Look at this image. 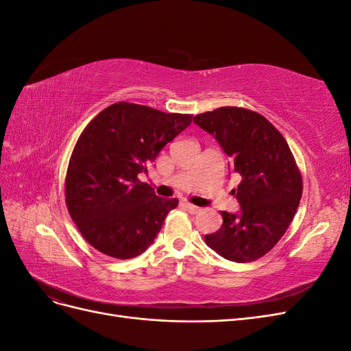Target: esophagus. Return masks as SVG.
Here are the masks:
<instances>
[{"label":"esophagus","instance_id":"1","mask_svg":"<svg viewBox=\"0 0 351 351\" xmlns=\"http://www.w3.org/2000/svg\"><path fill=\"white\" fill-rule=\"evenodd\" d=\"M183 208L189 212V214H197V212L200 210L199 206H195V205H192V204H189V202H184Z\"/></svg>","mask_w":351,"mask_h":351}]
</instances>
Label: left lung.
<instances>
[{
    "label": "left lung",
    "instance_id": "8db88e82",
    "mask_svg": "<svg viewBox=\"0 0 351 351\" xmlns=\"http://www.w3.org/2000/svg\"><path fill=\"white\" fill-rule=\"evenodd\" d=\"M193 123L215 137L241 178L232 190L240 212L221 210L222 226L205 243L228 261H256L284 236L302 199V174L289 143L263 115L246 108L221 107Z\"/></svg>",
    "mask_w": 351,
    "mask_h": 351
}]
</instances>
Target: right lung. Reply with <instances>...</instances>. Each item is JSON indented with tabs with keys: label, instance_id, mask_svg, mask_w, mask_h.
Listing matches in <instances>:
<instances>
[{
	"label": "right lung",
	"instance_id": "add662e5",
	"mask_svg": "<svg viewBox=\"0 0 351 351\" xmlns=\"http://www.w3.org/2000/svg\"><path fill=\"white\" fill-rule=\"evenodd\" d=\"M192 117L117 102L86 125L69 162L66 204L92 247L132 259L154 243L178 199L158 197L137 176L147 173V165Z\"/></svg>",
	"mask_w": 351,
	"mask_h": 351
}]
</instances>
